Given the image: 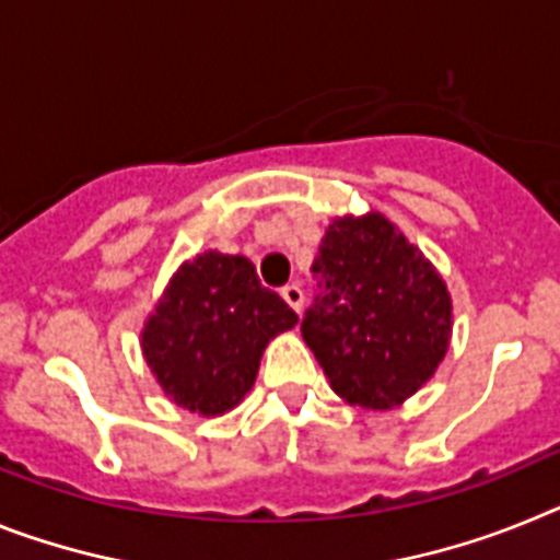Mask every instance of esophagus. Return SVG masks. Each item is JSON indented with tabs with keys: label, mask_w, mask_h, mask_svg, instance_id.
Returning a JSON list of instances; mask_svg holds the SVG:
<instances>
[{
	"label": "esophagus",
	"mask_w": 560,
	"mask_h": 560,
	"mask_svg": "<svg viewBox=\"0 0 560 560\" xmlns=\"http://www.w3.org/2000/svg\"><path fill=\"white\" fill-rule=\"evenodd\" d=\"M281 299H284L295 313H301V307H304V290H301L299 284H287L284 290H281Z\"/></svg>",
	"instance_id": "obj_1"
}]
</instances>
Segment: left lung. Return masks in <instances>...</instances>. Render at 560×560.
<instances>
[{
    "label": "left lung",
    "mask_w": 560,
    "mask_h": 560,
    "mask_svg": "<svg viewBox=\"0 0 560 560\" xmlns=\"http://www.w3.org/2000/svg\"><path fill=\"white\" fill-rule=\"evenodd\" d=\"M318 295L301 335L349 406H400L436 372L451 340V293L383 213L340 217L313 261Z\"/></svg>",
    "instance_id": "1"
}]
</instances>
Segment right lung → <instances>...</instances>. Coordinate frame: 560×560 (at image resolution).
Segmentation results:
<instances>
[{"label": "right lung", "instance_id": "right-lung-1", "mask_svg": "<svg viewBox=\"0 0 560 560\" xmlns=\"http://www.w3.org/2000/svg\"><path fill=\"white\" fill-rule=\"evenodd\" d=\"M299 315L245 256L206 250L179 265L143 327V358L177 406L217 417L253 388L261 352Z\"/></svg>", "mask_w": 560, "mask_h": 560}]
</instances>
